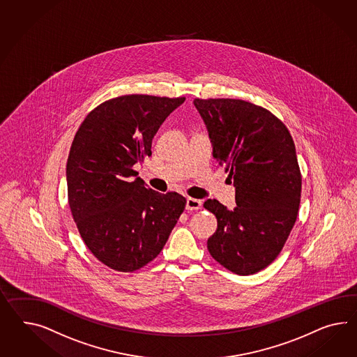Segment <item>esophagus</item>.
Masks as SVG:
<instances>
[{
  "label": "esophagus",
  "instance_id": "34e87169",
  "mask_svg": "<svg viewBox=\"0 0 357 357\" xmlns=\"http://www.w3.org/2000/svg\"><path fill=\"white\" fill-rule=\"evenodd\" d=\"M202 205H203L202 200L188 197L187 199V204H185V208H187V211H199V209H202Z\"/></svg>",
  "mask_w": 357,
  "mask_h": 357
}]
</instances>
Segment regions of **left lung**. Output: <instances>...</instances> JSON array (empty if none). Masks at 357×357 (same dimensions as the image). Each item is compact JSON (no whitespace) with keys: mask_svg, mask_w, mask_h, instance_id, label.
<instances>
[{"mask_svg":"<svg viewBox=\"0 0 357 357\" xmlns=\"http://www.w3.org/2000/svg\"><path fill=\"white\" fill-rule=\"evenodd\" d=\"M193 104L208 127L213 157L236 190L232 211L217 200L204 203L218 222L208 251L235 274H255L278 257L298 217L301 173L292 136L268 109L244 100Z\"/></svg>","mask_w":357,"mask_h":357,"instance_id":"1","label":"left lung"}]
</instances>
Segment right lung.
I'll return each instance as SVG.
<instances>
[{
	"mask_svg": "<svg viewBox=\"0 0 357 357\" xmlns=\"http://www.w3.org/2000/svg\"><path fill=\"white\" fill-rule=\"evenodd\" d=\"M185 97L125 95L88 113L68 153L70 211L88 250L116 271L142 269L162 251L185 208L176 192L158 193L134 178L152 139Z\"/></svg>",
	"mask_w": 357,
	"mask_h": 357,
	"instance_id": "right-lung-1",
	"label": "right lung"
}]
</instances>
